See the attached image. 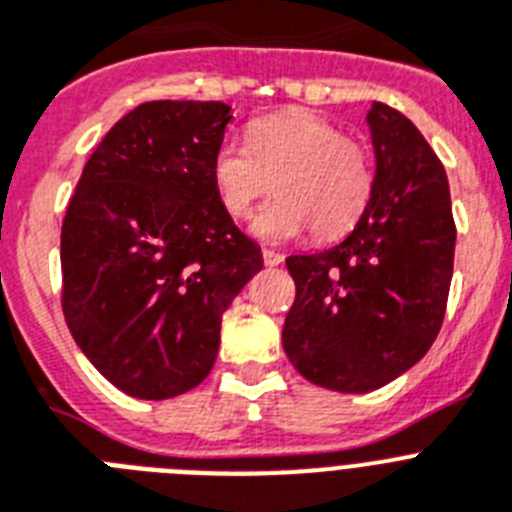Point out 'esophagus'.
<instances>
[{"instance_id": "obj_1", "label": "esophagus", "mask_w": 512, "mask_h": 512, "mask_svg": "<svg viewBox=\"0 0 512 512\" xmlns=\"http://www.w3.org/2000/svg\"><path fill=\"white\" fill-rule=\"evenodd\" d=\"M263 260L268 268H276V265L283 263L281 252H273V249H263Z\"/></svg>"}]
</instances>
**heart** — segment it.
<instances>
[{
	"label": "heart",
	"mask_w": 512,
	"mask_h": 512,
	"mask_svg": "<svg viewBox=\"0 0 512 512\" xmlns=\"http://www.w3.org/2000/svg\"><path fill=\"white\" fill-rule=\"evenodd\" d=\"M210 176L231 216H247L273 184L276 197L252 218V234L270 244L309 229L320 239L343 234L359 221L372 195L367 150L307 111L257 119L247 145L223 140Z\"/></svg>",
	"instance_id": "heart-1"
}]
</instances>
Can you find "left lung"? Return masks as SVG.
Listing matches in <instances>:
<instances>
[{
    "mask_svg": "<svg viewBox=\"0 0 512 512\" xmlns=\"http://www.w3.org/2000/svg\"><path fill=\"white\" fill-rule=\"evenodd\" d=\"M375 179L341 244L286 257L296 299L283 351L320 388L369 393L401 377L440 333L453 278L448 176L414 122L385 103L367 111Z\"/></svg>",
    "mask_w": 512,
    "mask_h": 512,
    "instance_id": "1",
    "label": "left lung"
}]
</instances>
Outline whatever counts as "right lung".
<instances>
[{
    "label": "right lung",
    "instance_id": "obj_1",
    "mask_svg": "<svg viewBox=\"0 0 512 512\" xmlns=\"http://www.w3.org/2000/svg\"><path fill=\"white\" fill-rule=\"evenodd\" d=\"M221 101H150L85 163L62 223V309L90 364L122 393L166 401L205 380L221 317L263 252L236 229L210 163Z\"/></svg>",
    "mask_w": 512,
    "mask_h": 512
}]
</instances>
